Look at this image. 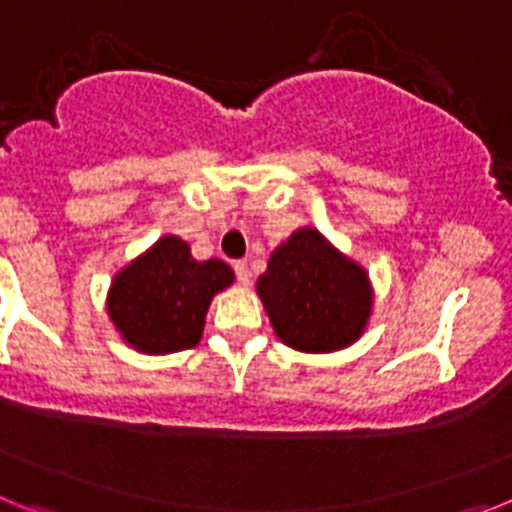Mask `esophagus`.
<instances>
[{
	"label": "esophagus",
	"mask_w": 512,
	"mask_h": 512,
	"mask_svg": "<svg viewBox=\"0 0 512 512\" xmlns=\"http://www.w3.org/2000/svg\"><path fill=\"white\" fill-rule=\"evenodd\" d=\"M233 269H235V277H238V282L246 284L248 287V284H251V269H248L246 261H235Z\"/></svg>",
	"instance_id": "esophagus-1"
}]
</instances>
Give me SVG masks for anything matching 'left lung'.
Listing matches in <instances>:
<instances>
[{"mask_svg": "<svg viewBox=\"0 0 512 512\" xmlns=\"http://www.w3.org/2000/svg\"><path fill=\"white\" fill-rule=\"evenodd\" d=\"M256 292L279 341L305 354L359 341L374 307L369 271L310 225L274 248Z\"/></svg>", "mask_w": 512, "mask_h": 512, "instance_id": "1", "label": "left lung"}]
</instances>
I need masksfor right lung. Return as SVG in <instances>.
<instances>
[{"label":"right lung","mask_w":512,"mask_h":512,"mask_svg":"<svg viewBox=\"0 0 512 512\" xmlns=\"http://www.w3.org/2000/svg\"><path fill=\"white\" fill-rule=\"evenodd\" d=\"M233 279L225 261H197L187 241L164 235L117 271L107 315L122 341L140 354H176L200 343L212 297Z\"/></svg>","instance_id":"add662e5"}]
</instances>
